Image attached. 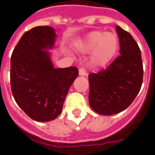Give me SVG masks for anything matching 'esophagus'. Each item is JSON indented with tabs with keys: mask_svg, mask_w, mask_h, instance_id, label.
Here are the masks:
<instances>
[{
	"mask_svg": "<svg viewBox=\"0 0 155 155\" xmlns=\"http://www.w3.org/2000/svg\"><path fill=\"white\" fill-rule=\"evenodd\" d=\"M79 75L80 76H84V75H86L85 70L84 69V68H80V70H79Z\"/></svg>",
	"mask_w": 155,
	"mask_h": 155,
	"instance_id": "esophagus-1",
	"label": "esophagus"
}]
</instances>
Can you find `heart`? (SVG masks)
<instances>
[{
  "instance_id": "1",
  "label": "heart",
  "mask_w": 155,
  "mask_h": 155,
  "mask_svg": "<svg viewBox=\"0 0 155 155\" xmlns=\"http://www.w3.org/2000/svg\"><path fill=\"white\" fill-rule=\"evenodd\" d=\"M75 47L82 53L92 51L90 64L100 68L106 66L115 56L119 49V38L115 33L95 31L78 41Z\"/></svg>"
}]
</instances>
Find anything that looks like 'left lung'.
I'll return each mask as SVG.
<instances>
[{"label": "left lung", "instance_id": "left-lung-1", "mask_svg": "<svg viewBox=\"0 0 155 155\" xmlns=\"http://www.w3.org/2000/svg\"><path fill=\"white\" fill-rule=\"evenodd\" d=\"M120 56L107 69L88 75L91 108L97 114L112 115L124 110L139 93L143 66L138 45L129 33L117 26Z\"/></svg>", "mask_w": 155, "mask_h": 155}]
</instances>
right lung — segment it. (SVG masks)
Instances as JSON below:
<instances>
[{
  "mask_svg": "<svg viewBox=\"0 0 155 155\" xmlns=\"http://www.w3.org/2000/svg\"><path fill=\"white\" fill-rule=\"evenodd\" d=\"M57 34L40 26L25 32L12 53L10 84L20 108L33 120L49 122L62 113L71 85L78 76L75 67L55 68L51 60Z\"/></svg>",
  "mask_w": 155,
  "mask_h": 155,
  "instance_id": "right-lung-1",
  "label": "right lung"
}]
</instances>
